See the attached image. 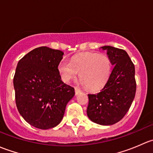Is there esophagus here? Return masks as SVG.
I'll list each match as a JSON object with an SVG mask.
<instances>
[{
	"mask_svg": "<svg viewBox=\"0 0 153 153\" xmlns=\"http://www.w3.org/2000/svg\"><path fill=\"white\" fill-rule=\"evenodd\" d=\"M75 95H77L81 92V90H80V89H78V87H75Z\"/></svg>",
	"mask_w": 153,
	"mask_h": 153,
	"instance_id": "obj_1",
	"label": "esophagus"
}]
</instances>
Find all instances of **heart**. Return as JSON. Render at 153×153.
I'll return each mask as SVG.
<instances>
[{"mask_svg":"<svg viewBox=\"0 0 153 153\" xmlns=\"http://www.w3.org/2000/svg\"><path fill=\"white\" fill-rule=\"evenodd\" d=\"M58 72L65 83L76 78L80 72L81 84L89 90L98 91L109 81L112 63L106 55L85 53L74 58L72 62L67 59L61 60L58 64Z\"/></svg>","mask_w":153,"mask_h":153,"instance_id":"obj_1","label":"heart"}]
</instances>
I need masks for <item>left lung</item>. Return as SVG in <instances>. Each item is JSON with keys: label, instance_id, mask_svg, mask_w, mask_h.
Masks as SVG:
<instances>
[{"label": "left lung", "instance_id": "8db88e82", "mask_svg": "<svg viewBox=\"0 0 153 153\" xmlns=\"http://www.w3.org/2000/svg\"><path fill=\"white\" fill-rule=\"evenodd\" d=\"M113 65L109 81L101 92L89 94L86 113L89 119L101 125L121 121L130 108L136 92L135 66L124 49L102 47Z\"/></svg>", "mask_w": 153, "mask_h": 153}]
</instances>
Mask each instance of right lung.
I'll list each match as a JSON object with an SVG mask.
<instances>
[{"label": "right lung", "mask_w": 153, "mask_h": 153, "mask_svg": "<svg viewBox=\"0 0 153 153\" xmlns=\"http://www.w3.org/2000/svg\"><path fill=\"white\" fill-rule=\"evenodd\" d=\"M64 52L47 47L34 49L18 63L13 84L17 108L24 119L41 129L62 120L75 89L64 84L58 72Z\"/></svg>", "instance_id": "1"}]
</instances>
